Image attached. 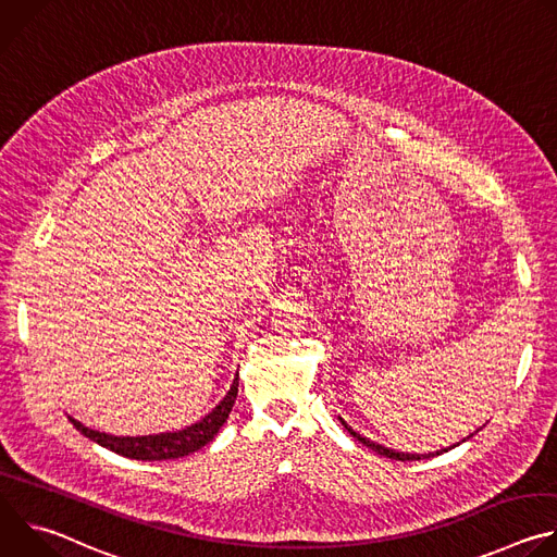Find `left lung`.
<instances>
[{
  "label": "left lung",
  "mask_w": 557,
  "mask_h": 557,
  "mask_svg": "<svg viewBox=\"0 0 557 557\" xmlns=\"http://www.w3.org/2000/svg\"><path fill=\"white\" fill-rule=\"evenodd\" d=\"M342 425L348 430V434L350 436H355L359 443H363L366 447H370V449H374L376 454H381V456H385V458H394V460H421V458H430V456H434V454H408V451H394V449H389V447H383V445H379V443H372L370 438H366V436H361L359 432H355L344 419H342ZM438 454V451H436Z\"/></svg>",
  "instance_id": "8db88e82"
}]
</instances>
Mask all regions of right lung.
Returning a JSON list of instances; mask_svg holds the SVG:
<instances>
[{"label":"right lung","mask_w":557,"mask_h":557,"mask_svg":"<svg viewBox=\"0 0 557 557\" xmlns=\"http://www.w3.org/2000/svg\"><path fill=\"white\" fill-rule=\"evenodd\" d=\"M237 396V376L233 379L231 389L224 394V399L198 423H194L187 430L181 432H165V434H149V436H112L106 432L90 430L74 421L70 417V423L82 432L86 438L99 443L101 447L112 449L114 454H121L125 458H136V460H168V458H181L189 456L191 451L205 447L218 430L224 425L228 419V412L235 404Z\"/></svg>","instance_id":"right-lung-1"}]
</instances>
